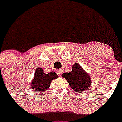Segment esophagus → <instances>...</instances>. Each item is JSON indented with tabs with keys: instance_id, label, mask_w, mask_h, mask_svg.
I'll return each instance as SVG.
<instances>
[{
	"instance_id": "obj_1",
	"label": "esophagus",
	"mask_w": 122,
	"mask_h": 122,
	"mask_svg": "<svg viewBox=\"0 0 122 122\" xmlns=\"http://www.w3.org/2000/svg\"><path fill=\"white\" fill-rule=\"evenodd\" d=\"M56 71L57 74L59 76H60V75H61V70H58V69H57V70H56Z\"/></svg>"
}]
</instances>
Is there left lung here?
Segmentation results:
<instances>
[{"label":"left lung","mask_w":122,"mask_h":122,"mask_svg":"<svg viewBox=\"0 0 122 122\" xmlns=\"http://www.w3.org/2000/svg\"><path fill=\"white\" fill-rule=\"evenodd\" d=\"M62 76L66 78L69 85L74 91L81 94L91 85V77L83 70L80 65L75 63L72 67V70L65 73Z\"/></svg>","instance_id":"left-lung-1"}]
</instances>
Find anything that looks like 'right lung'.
<instances>
[{
  "label": "right lung",
  "mask_w": 122,
  "mask_h": 122,
  "mask_svg": "<svg viewBox=\"0 0 122 122\" xmlns=\"http://www.w3.org/2000/svg\"><path fill=\"white\" fill-rule=\"evenodd\" d=\"M58 77L55 72L44 73V70L41 68L36 69L34 78L32 80L31 88L33 91L39 92H46L50 87L52 80Z\"/></svg>",
  "instance_id": "add662e5"
}]
</instances>
